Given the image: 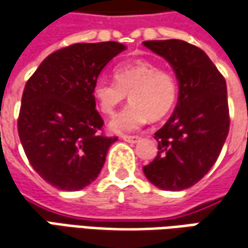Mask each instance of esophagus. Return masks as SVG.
<instances>
[{
	"instance_id": "1",
	"label": "esophagus",
	"mask_w": 248,
	"mask_h": 248,
	"mask_svg": "<svg viewBox=\"0 0 248 248\" xmlns=\"http://www.w3.org/2000/svg\"><path fill=\"white\" fill-rule=\"evenodd\" d=\"M122 140L130 143V144H135V143H137L140 140V137L139 136H122Z\"/></svg>"
}]
</instances>
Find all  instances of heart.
<instances>
[{
  "mask_svg": "<svg viewBox=\"0 0 248 248\" xmlns=\"http://www.w3.org/2000/svg\"><path fill=\"white\" fill-rule=\"evenodd\" d=\"M115 81L98 80L93 86V98L104 115H112L129 94L130 104L108 124L112 133L139 130L150 118L161 119L172 111L178 100L175 76L145 60L127 61L113 70Z\"/></svg>",
  "mask_w": 248,
  "mask_h": 248,
  "instance_id": "1",
  "label": "heart"
}]
</instances>
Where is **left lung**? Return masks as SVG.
<instances>
[{"mask_svg":"<svg viewBox=\"0 0 248 248\" xmlns=\"http://www.w3.org/2000/svg\"><path fill=\"white\" fill-rule=\"evenodd\" d=\"M143 46L169 62L179 83L175 111L158 132V154L143 167L162 190L191 187L210 170L229 133L226 81L208 55L182 40H151Z\"/></svg>","mask_w":248,"mask_h":248,"instance_id":"8db88e82","label":"left lung"}]
</instances>
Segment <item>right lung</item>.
<instances>
[{"mask_svg": "<svg viewBox=\"0 0 248 248\" xmlns=\"http://www.w3.org/2000/svg\"><path fill=\"white\" fill-rule=\"evenodd\" d=\"M124 44L79 43L58 49L27 80L17 119L30 165L51 186L76 191L100 175L118 137L100 133L93 86Z\"/></svg>", "mask_w": 248, "mask_h": 248, "instance_id": "obj_1", "label": "right lung"}]
</instances>
